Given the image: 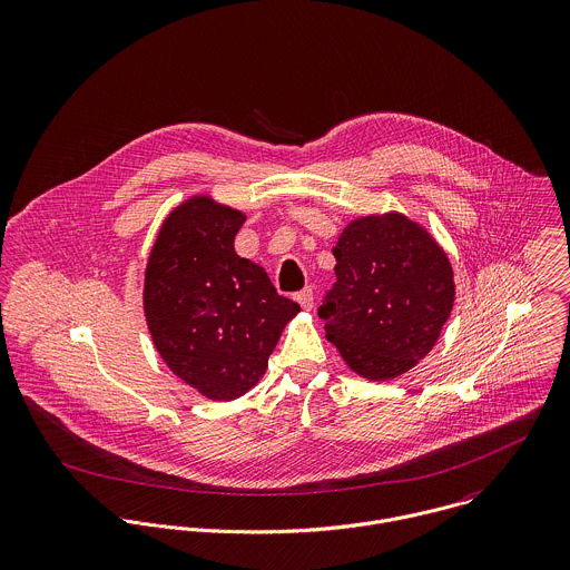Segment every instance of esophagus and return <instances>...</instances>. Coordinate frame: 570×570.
Masks as SVG:
<instances>
[{
    "label": "esophagus",
    "mask_w": 570,
    "mask_h": 570,
    "mask_svg": "<svg viewBox=\"0 0 570 570\" xmlns=\"http://www.w3.org/2000/svg\"><path fill=\"white\" fill-rule=\"evenodd\" d=\"M296 301L301 303L303 309H312V307H314V289H312V287H305L303 292L296 294Z\"/></svg>",
    "instance_id": "esophagus-1"
}]
</instances>
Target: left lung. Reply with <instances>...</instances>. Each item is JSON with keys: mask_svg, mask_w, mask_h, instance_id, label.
<instances>
[{"mask_svg": "<svg viewBox=\"0 0 570 570\" xmlns=\"http://www.w3.org/2000/svg\"><path fill=\"white\" fill-rule=\"evenodd\" d=\"M337 261L318 316L344 362L368 380H393L436 342L454 303L443 249L402 215L355 219L333 247Z\"/></svg>", "mask_w": 570, "mask_h": 570, "instance_id": "left-lung-1", "label": "left lung"}]
</instances>
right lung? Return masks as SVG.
<instances>
[{
	"instance_id": "obj_1",
	"label": "right lung",
	"mask_w": 570,
	"mask_h": 570,
	"mask_svg": "<svg viewBox=\"0 0 570 570\" xmlns=\"http://www.w3.org/2000/svg\"><path fill=\"white\" fill-rule=\"evenodd\" d=\"M244 215L193 197L170 213L149 256L145 314L168 368L208 400L242 397L301 307L235 252Z\"/></svg>"
}]
</instances>
